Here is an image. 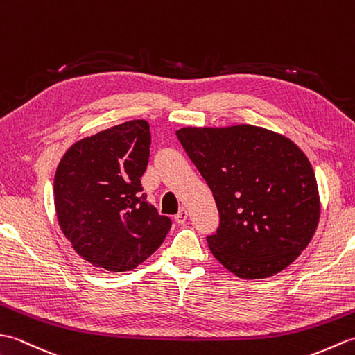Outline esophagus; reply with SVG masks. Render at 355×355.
I'll return each instance as SVG.
<instances>
[{"instance_id": "1", "label": "esophagus", "mask_w": 355, "mask_h": 355, "mask_svg": "<svg viewBox=\"0 0 355 355\" xmlns=\"http://www.w3.org/2000/svg\"><path fill=\"white\" fill-rule=\"evenodd\" d=\"M187 210L186 209H182L180 210V212L175 215V221L178 223V224H184L186 223V220H187Z\"/></svg>"}]
</instances>
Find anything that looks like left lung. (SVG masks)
<instances>
[{"label":"left lung","mask_w":355,"mask_h":355,"mask_svg":"<svg viewBox=\"0 0 355 355\" xmlns=\"http://www.w3.org/2000/svg\"><path fill=\"white\" fill-rule=\"evenodd\" d=\"M177 137L214 193L220 225L210 252L243 279L273 276L310 244L320 216L306 155L252 125L182 128Z\"/></svg>","instance_id":"8db88e82"}]
</instances>
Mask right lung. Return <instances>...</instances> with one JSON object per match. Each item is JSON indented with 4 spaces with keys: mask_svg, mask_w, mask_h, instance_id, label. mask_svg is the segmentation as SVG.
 I'll use <instances>...</instances> for the list:
<instances>
[{
    "mask_svg": "<svg viewBox=\"0 0 355 355\" xmlns=\"http://www.w3.org/2000/svg\"><path fill=\"white\" fill-rule=\"evenodd\" d=\"M146 120H130L82 139L55 173L59 225L74 250L94 267L128 271L146 261L171 229L143 193L149 160Z\"/></svg>",
    "mask_w": 355,
    "mask_h": 355,
    "instance_id": "1",
    "label": "right lung"
}]
</instances>
